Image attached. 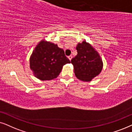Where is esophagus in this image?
<instances>
[{
	"mask_svg": "<svg viewBox=\"0 0 132 132\" xmlns=\"http://www.w3.org/2000/svg\"><path fill=\"white\" fill-rule=\"evenodd\" d=\"M68 59H69V60L71 61V59H72V55H69V56H68Z\"/></svg>",
	"mask_w": 132,
	"mask_h": 132,
	"instance_id": "1",
	"label": "esophagus"
}]
</instances>
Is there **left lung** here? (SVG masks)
Instances as JSON below:
<instances>
[{
    "label": "left lung",
    "mask_w": 132,
    "mask_h": 132,
    "mask_svg": "<svg viewBox=\"0 0 132 132\" xmlns=\"http://www.w3.org/2000/svg\"><path fill=\"white\" fill-rule=\"evenodd\" d=\"M77 55L71 60L75 76L83 81H90L103 69V63L98 52L85 40L76 47Z\"/></svg>",
    "instance_id": "obj_1"
}]
</instances>
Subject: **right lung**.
I'll use <instances>...</instances> for the list:
<instances>
[{
	"label": "right lung",
	"mask_w": 132,
	"mask_h": 132,
	"mask_svg": "<svg viewBox=\"0 0 132 132\" xmlns=\"http://www.w3.org/2000/svg\"><path fill=\"white\" fill-rule=\"evenodd\" d=\"M70 63L63 49L45 39L37 44L29 58V67L33 75L42 81L56 78L63 66Z\"/></svg>",
	"instance_id": "right-lung-1"
}]
</instances>
